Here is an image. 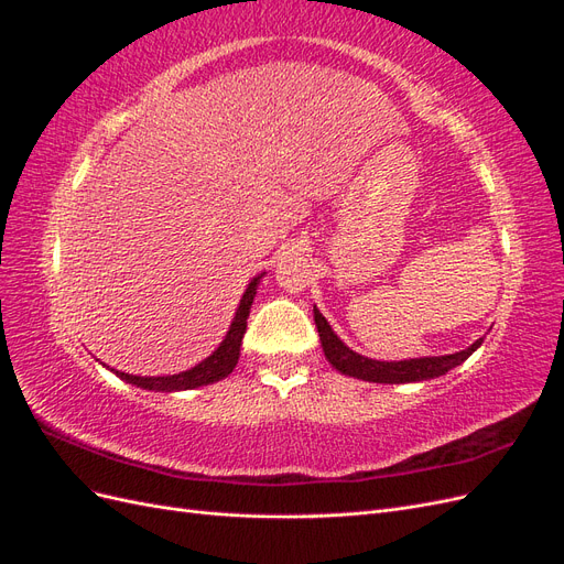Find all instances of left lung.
Instances as JSON below:
<instances>
[{"mask_svg": "<svg viewBox=\"0 0 564 564\" xmlns=\"http://www.w3.org/2000/svg\"><path fill=\"white\" fill-rule=\"evenodd\" d=\"M315 324L319 332L322 340V350L324 357H327L329 365L338 369L346 377H355L362 381L371 383H414V381H429L435 377H442L449 369L458 367L464 360L482 346V338H477L473 346L466 350H458L452 355H437V357H414V360H400V362H381V360H369V357L350 350L344 340H340L334 329L329 327V322L324 319V315L313 308Z\"/></svg>", "mask_w": 564, "mask_h": 564, "instance_id": "left-lung-1", "label": "left lung"}]
</instances>
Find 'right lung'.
I'll return each instance as SVG.
<instances>
[{"mask_svg":"<svg viewBox=\"0 0 564 564\" xmlns=\"http://www.w3.org/2000/svg\"><path fill=\"white\" fill-rule=\"evenodd\" d=\"M263 275H265V272H261L259 278H253L249 282L240 305H237V313L230 322V329H228L226 338L220 340V346L207 357V360H202L199 365H195L193 369H187V371L172 373V377H133V373H124V371H117V369H110V371H115L119 379L131 383V386H139L143 390H158V392L193 390V388L209 386V383L226 379L228 373L235 369L237 360H240L242 338H245V332H247V317H249L251 303H253V296H256V286H259Z\"/></svg>","mask_w":564,"mask_h":564,"instance_id":"right-lung-1","label":"right lung"}]
</instances>
